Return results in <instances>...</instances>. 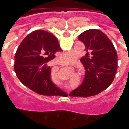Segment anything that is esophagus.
<instances>
[{"instance_id": "1", "label": "esophagus", "mask_w": 129, "mask_h": 129, "mask_svg": "<svg viewBox=\"0 0 129 129\" xmlns=\"http://www.w3.org/2000/svg\"><path fill=\"white\" fill-rule=\"evenodd\" d=\"M57 62H58V63H59V64H61V61H59V59H58V60H57Z\"/></svg>"}]
</instances>
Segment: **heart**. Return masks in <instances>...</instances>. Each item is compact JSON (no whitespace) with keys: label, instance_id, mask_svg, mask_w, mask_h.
<instances>
[{"label":"heart","instance_id":"1","mask_svg":"<svg viewBox=\"0 0 129 129\" xmlns=\"http://www.w3.org/2000/svg\"><path fill=\"white\" fill-rule=\"evenodd\" d=\"M60 59L65 63H72L76 59V53L74 52L61 53L60 55Z\"/></svg>","mask_w":129,"mask_h":129}]
</instances>
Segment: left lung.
I'll list each match as a JSON object with an SVG mask.
<instances>
[{"mask_svg": "<svg viewBox=\"0 0 129 129\" xmlns=\"http://www.w3.org/2000/svg\"><path fill=\"white\" fill-rule=\"evenodd\" d=\"M84 43L86 55L81 59L86 70L84 81L70 94L72 97H90L109 87L118 68V55L113 44L98 29L86 30L79 35Z\"/></svg>", "mask_w": 129, "mask_h": 129, "instance_id": "obj_1", "label": "left lung"}]
</instances>
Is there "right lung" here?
I'll return each instance as SVG.
<instances>
[{
    "label": "right lung",
    "mask_w": 129,
    "mask_h": 129,
    "mask_svg": "<svg viewBox=\"0 0 129 129\" xmlns=\"http://www.w3.org/2000/svg\"><path fill=\"white\" fill-rule=\"evenodd\" d=\"M61 50L58 40L50 33L36 30L27 35L15 55L14 69L19 80L40 95L65 94L51 81V68L47 64Z\"/></svg>",
    "instance_id": "obj_1"
}]
</instances>
